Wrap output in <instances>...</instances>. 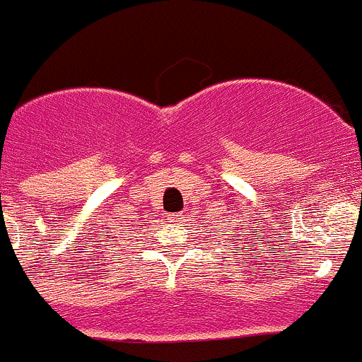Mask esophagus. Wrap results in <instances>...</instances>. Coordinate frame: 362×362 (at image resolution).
<instances>
[{
    "label": "esophagus",
    "instance_id": "1",
    "mask_svg": "<svg viewBox=\"0 0 362 362\" xmlns=\"http://www.w3.org/2000/svg\"><path fill=\"white\" fill-rule=\"evenodd\" d=\"M170 218L171 222H175V224H182V222H184V215L182 214H175V215H170Z\"/></svg>",
    "mask_w": 362,
    "mask_h": 362
}]
</instances>
